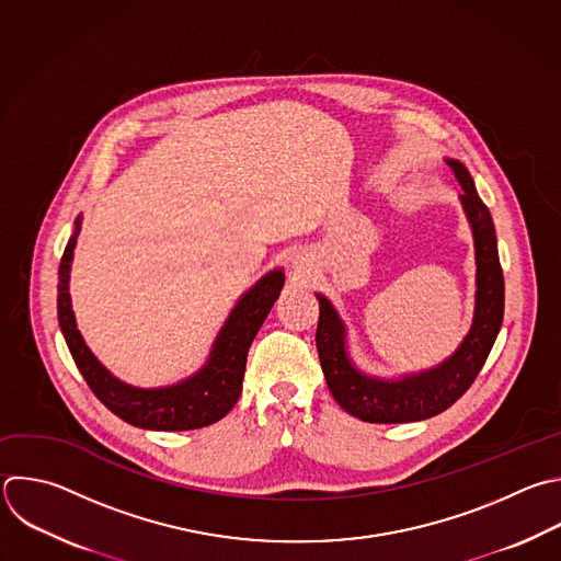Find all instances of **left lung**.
<instances>
[{"label": "left lung", "instance_id": "left-lung-1", "mask_svg": "<svg viewBox=\"0 0 561 561\" xmlns=\"http://www.w3.org/2000/svg\"><path fill=\"white\" fill-rule=\"evenodd\" d=\"M447 164L465 190L460 203L473 231L478 266L473 323L460 347L440 365L399 381L367 377L347 356L345 325L334 306L323 295H317L319 323L314 341L328 390L347 414L365 423H414L451 408L480 375L502 325L504 277L491 214L480 201L467 167L451 158H447Z\"/></svg>", "mask_w": 561, "mask_h": 561}]
</instances>
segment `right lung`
I'll use <instances>...</instances> for the list:
<instances>
[{
	"instance_id": "1",
	"label": "right lung",
	"mask_w": 561,
	"mask_h": 561,
	"mask_svg": "<svg viewBox=\"0 0 561 561\" xmlns=\"http://www.w3.org/2000/svg\"><path fill=\"white\" fill-rule=\"evenodd\" d=\"M79 227L81 218L77 220L75 236L70 238L59 264L57 312L70 354L96 399L125 423L156 432L201 430L225 419L240 399L249 347L282 293V268L264 275L249 293L240 297L225 321L205 367L198 369L194 377L169 388L142 390L110 375V369L101 365L77 330L68 288Z\"/></svg>"
}]
</instances>
